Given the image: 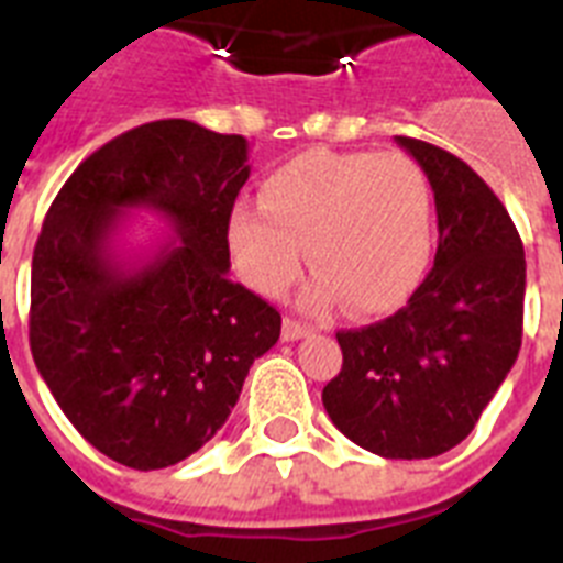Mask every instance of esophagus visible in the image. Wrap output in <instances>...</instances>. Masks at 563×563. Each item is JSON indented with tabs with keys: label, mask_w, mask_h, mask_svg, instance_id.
Instances as JSON below:
<instances>
[{
	"label": "esophagus",
	"mask_w": 563,
	"mask_h": 563,
	"mask_svg": "<svg viewBox=\"0 0 563 563\" xmlns=\"http://www.w3.org/2000/svg\"><path fill=\"white\" fill-rule=\"evenodd\" d=\"M309 334H311V325H306V322L291 320V317H286V320H283V340L286 342L302 340V336H309Z\"/></svg>",
	"instance_id": "34e87169"
}]
</instances>
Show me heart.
<instances>
[{
    "label": "heart",
    "instance_id": "1",
    "mask_svg": "<svg viewBox=\"0 0 563 563\" xmlns=\"http://www.w3.org/2000/svg\"><path fill=\"white\" fill-rule=\"evenodd\" d=\"M260 203L227 214L234 272L263 297H280L306 261L320 275L306 306L349 302L354 314L399 309L428 275L433 198L424 173L402 153L311 150L263 180Z\"/></svg>",
    "mask_w": 563,
    "mask_h": 563
}]
</instances>
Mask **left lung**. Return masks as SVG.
Wrapping results in <instances>:
<instances>
[{
	"instance_id": "1",
	"label": "left lung",
	"mask_w": 563,
	"mask_h": 563,
	"mask_svg": "<svg viewBox=\"0 0 563 563\" xmlns=\"http://www.w3.org/2000/svg\"><path fill=\"white\" fill-rule=\"evenodd\" d=\"M397 144L433 189L437 257L405 309L336 331L342 368L322 405L365 451L430 459L471 433L516 363L527 263L505 203L471 166L424 141Z\"/></svg>"
}]
</instances>
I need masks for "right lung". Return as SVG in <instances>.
Listing matches in <instances>:
<instances>
[{"label": "right lung", "mask_w": 563, "mask_h": 563, "mask_svg": "<svg viewBox=\"0 0 563 563\" xmlns=\"http://www.w3.org/2000/svg\"><path fill=\"white\" fill-rule=\"evenodd\" d=\"M246 178L243 135L166 119L107 141L53 200L33 249V363L112 462L161 471L200 451L280 336L277 309L227 275V214ZM133 208L176 238L126 255L114 238Z\"/></svg>", "instance_id": "obj_1"}]
</instances>
